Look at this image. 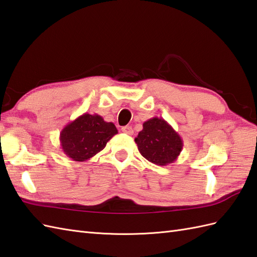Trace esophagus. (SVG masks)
I'll return each instance as SVG.
<instances>
[{"label":"esophagus","mask_w":257,"mask_h":257,"mask_svg":"<svg viewBox=\"0 0 257 257\" xmlns=\"http://www.w3.org/2000/svg\"><path fill=\"white\" fill-rule=\"evenodd\" d=\"M121 131L123 134H127V135H133L134 134V129L131 128L130 126H124L121 128Z\"/></svg>","instance_id":"obj_1"}]
</instances>
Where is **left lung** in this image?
<instances>
[{"label": "left lung", "mask_w": 257, "mask_h": 257, "mask_svg": "<svg viewBox=\"0 0 257 257\" xmlns=\"http://www.w3.org/2000/svg\"><path fill=\"white\" fill-rule=\"evenodd\" d=\"M135 141L141 156L160 166L174 162L183 149L181 136L168 121L158 117L143 122V129Z\"/></svg>", "instance_id": "obj_1"}]
</instances>
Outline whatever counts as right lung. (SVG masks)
<instances>
[{
  "label": "right lung",
  "mask_w": 257,
  "mask_h": 257,
  "mask_svg": "<svg viewBox=\"0 0 257 257\" xmlns=\"http://www.w3.org/2000/svg\"><path fill=\"white\" fill-rule=\"evenodd\" d=\"M118 130L97 114H83L69 122L60 133V146L67 157L84 162L106 147Z\"/></svg>",
  "instance_id": "obj_1"
}]
</instances>
